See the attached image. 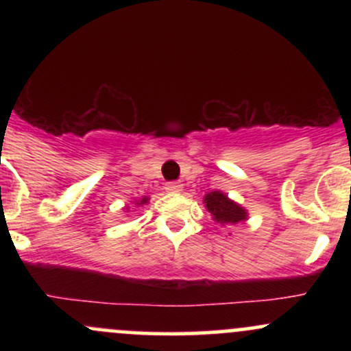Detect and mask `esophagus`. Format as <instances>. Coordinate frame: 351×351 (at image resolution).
Returning <instances> with one entry per match:
<instances>
[{
  "mask_svg": "<svg viewBox=\"0 0 351 351\" xmlns=\"http://www.w3.org/2000/svg\"><path fill=\"white\" fill-rule=\"evenodd\" d=\"M168 193H180L181 191V184L180 183H167V186H165Z\"/></svg>",
  "mask_w": 351,
  "mask_h": 351,
  "instance_id": "1",
  "label": "esophagus"
}]
</instances>
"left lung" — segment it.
I'll list each match as a JSON object with an SVG mask.
<instances>
[{
	"instance_id": "8db88e82",
	"label": "left lung",
	"mask_w": 351,
	"mask_h": 351,
	"mask_svg": "<svg viewBox=\"0 0 351 351\" xmlns=\"http://www.w3.org/2000/svg\"><path fill=\"white\" fill-rule=\"evenodd\" d=\"M203 203L209 215H211L213 221L221 224V226H236V224L247 221L249 217L247 209L229 198L226 193L219 191V189L206 193Z\"/></svg>"
}]
</instances>
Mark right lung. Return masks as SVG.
<instances>
[{
  "label": "right lung",
  "instance_id": "obj_1",
  "mask_svg": "<svg viewBox=\"0 0 351 351\" xmlns=\"http://www.w3.org/2000/svg\"><path fill=\"white\" fill-rule=\"evenodd\" d=\"M148 201H150V198H148V196H142V198L135 199L134 204H135L136 208H140V206H145V204H148ZM123 209H125V213H127V211H130V206H125Z\"/></svg>",
  "mask_w": 351,
  "mask_h": 351
}]
</instances>
